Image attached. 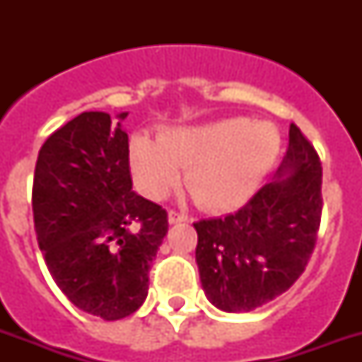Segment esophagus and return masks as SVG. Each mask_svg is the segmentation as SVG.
<instances>
[{
  "label": "esophagus",
  "mask_w": 362,
  "mask_h": 362,
  "mask_svg": "<svg viewBox=\"0 0 362 362\" xmlns=\"http://www.w3.org/2000/svg\"><path fill=\"white\" fill-rule=\"evenodd\" d=\"M187 216L180 214V212H176V210H169V223L170 226H175V223H182V221H186Z\"/></svg>",
  "instance_id": "obj_1"
}]
</instances>
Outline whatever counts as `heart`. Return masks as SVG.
I'll use <instances>...</instances> for the list:
<instances>
[{"label":"heart","instance_id":"b5f03b06","mask_svg":"<svg viewBox=\"0 0 362 362\" xmlns=\"http://www.w3.org/2000/svg\"><path fill=\"white\" fill-rule=\"evenodd\" d=\"M280 148L274 125L235 116L170 127L158 141L136 135L129 165L136 187L152 201L163 199L184 169V187L201 209L233 210L257 192Z\"/></svg>","mask_w":362,"mask_h":362}]
</instances>
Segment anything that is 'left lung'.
Wrapping results in <instances>:
<instances>
[{
  "label": "left lung",
  "mask_w": 362,
  "mask_h": 362,
  "mask_svg": "<svg viewBox=\"0 0 362 362\" xmlns=\"http://www.w3.org/2000/svg\"><path fill=\"white\" fill-rule=\"evenodd\" d=\"M321 161L297 125L276 170L246 206L193 223L204 295L223 312H252L297 281L321 221Z\"/></svg>",
  "instance_id": "8db88e82"
}]
</instances>
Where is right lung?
<instances>
[{
  "instance_id": "obj_1",
  "label": "right lung",
  "mask_w": 362,
  "mask_h": 362,
  "mask_svg": "<svg viewBox=\"0 0 362 362\" xmlns=\"http://www.w3.org/2000/svg\"><path fill=\"white\" fill-rule=\"evenodd\" d=\"M82 112L39 150L33 221L56 286L76 308L105 321L141 308L148 270L169 223L131 187L127 112Z\"/></svg>"
}]
</instances>
